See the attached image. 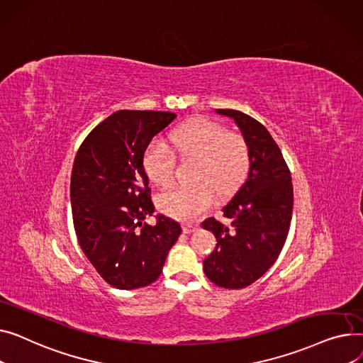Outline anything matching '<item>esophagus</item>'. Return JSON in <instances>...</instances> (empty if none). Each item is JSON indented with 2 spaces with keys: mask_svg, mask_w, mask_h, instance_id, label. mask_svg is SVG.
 I'll use <instances>...</instances> for the list:
<instances>
[{
  "mask_svg": "<svg viewBox=\"0 0 363 363\" xmlns=\"http://www.w3.org/2000/svg\"><path fill=\"white\" fill-rule=\"evenodd\" d=\"M196 228H198V225H196V224H190V223H186V224L183 225V231H184L186 234L194 233Z\"/></svg>",
  "mask_w": 363,
  "mask_h": 363,
  "instance_id": "1",
  "label": "esophagus"
}]
</instances>
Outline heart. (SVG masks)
<instances>
[{
    "instance_id": "b5f03b06",
    "label": "heart",
    "mask_w": 363,
    "mask_h": 363,
    "mask_svg": "<svg viewBox=\"0 0 363 363\" xmlns=\"http://www.w3.org/2000/svg\"><path fill=\"white\" fill-rule=\"evenodd\" d=\"M195 160L189 186L177 187L158 198V206L179 220H194L218 198L236 191L250 169V147L236 132L208 118L190 120L168 136V146L151 142L143 151V172L154 184L168 189L174 182L176 158Z\"/></svg>"
}]
</instances>
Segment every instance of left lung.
<instances>
[{
    "mask_svg": "<svg viewBox=\"0 0 363 363\" xmlns=\"http://www.w3.org/2000/svg\"><path fill=\"white\" fill-rule=\"evenodd\" d=\"M217 113L240 127L250 147V172L223 208L228 223L214 217L202 223L217 239L203 271L216 286L238 290L261 279L283 250L293 212V184L279 145L259 121L236 110Z\"/></svg>",
    "mask_w": 363,
    "mask_h": 363,
    "instance_id": "8db88e82",
    "label": "left lung"
}]
</instances>
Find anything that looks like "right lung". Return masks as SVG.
Segmentation results:
<instances>
[{
  "label": "right lung",
  "mask_w": 363,
  "mask_h": 363,
  "mask_svg": "<svg viewBox=\"0 0 363 363\" xmlns=\"http://www.w3.org/2000/svg\"><path fill=\"white\" fill-rule=\"evenodd\" d=\"M176 118L173 113L121 110L84 138L74 158L70 198L79 245L110 286L133 290L158 280L182 227L154 216L142 155L152 138Z\"/></svg>",
  "instance_id": "obj_1"
}]
</instances>
